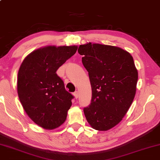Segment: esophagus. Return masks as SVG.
<instances>
[{
	"instance_id": "1",
	"label": "esophagus",
	"mask_w": 160,
	"mask_h": 160,
	"mask_svg": "<svg viewBox=\"0 0 160 160\" xmlns=\"http://www.w3.org/2000/svg\"><path fill=\"white\" fill-rule=\"evenodd\" d=\"M74 98L76 99L78 98V91H75V92L74 93Z\"/></svg>"
}]
</instances>
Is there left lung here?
<instances>
[{
	"label": "left lung",
	"instance_id": "8db88e82",
	"mask_svg": "<svg viewBox=\"0 0 160 160\" xmlns=\"http://www.w3.org/2000/svg\"><path fill=\"white\" fill-rule=\"evenodd\" d=\"M78 52L88 72L92 90L90 106L83 108L91 127L106 131L122 120L135 98L138 78L129 52L116 46L91 42Z\"/></svg>",
	"mask_w": 160,
	"mask_h": 160
}]
</instances>
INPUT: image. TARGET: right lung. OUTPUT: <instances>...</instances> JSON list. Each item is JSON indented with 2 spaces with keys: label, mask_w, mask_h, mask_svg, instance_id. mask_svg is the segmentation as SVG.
Listing matches in <instances>:
<instances>
[{
  "label": "right lung",
  "mask_w": 160,
  "mask_h": 160,
  "mask_svg": "<svg viewBox=\"0 0 160 160\" xmlns=\"http://www.w3.org/2000/svg\"><path fill=\"white\" fill-rule=\"evenodd\" d=\"M77 48L76 45L44 47L29 54L20 65L18 97L29 118L44 129H55L66 120L74 96L65 89L56 72Z\"/></svg>",
  "instance_id": "add662e5"
}]
</instances>
